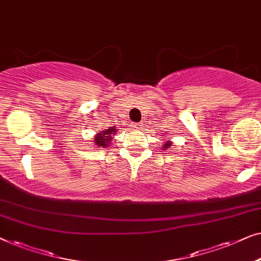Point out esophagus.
Listing matches in <instances>:
<instances>
[{
  "label": "esophagus",
  "instance_id": "esophagus-1",
  "mask_svg": "<svg viewBox=\"0 0 261 261\" xmlns=\"http://www.w3.org/2000/svg\"><path fill=\"white\" fill-rule=\"evenodd\" d=\"M132 127H134V129H136V130H137V129H141V125H139V124H132V125H131Z\"/></svg>",
  "mask_w": 261,
  "mask_h": 261
}]
</instances>
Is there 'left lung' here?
I'll use <instances>...</instances> for the list:
<instances>
[{"mask_svg": "<svg viewBox=\"0 0 261 261\" xmlns=\"http://www.w3.org/2000/svg\"><path fill=\"white\" fill-rule=\"evenodd\" d=\"M170 144H171V142L168 139V141L166 142V144H164V146H162V148H169V146H170Z\"/></svg>", "mask_w": 261, "mask_h": 261, "instance_id": "obj_1", "label": "left lung"}]
</instances>
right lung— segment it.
Segmentation results:
<instances>
[{
  "label": "right lung",
  "mask_w": 261,
  "mask_h": 261,
  "mask_svg": "<svg viewBox=\"0 0 261 261\" xmlns=\"http://www.w3.org/2000/svg\"><path fill=\"white\" fill-rule=\"evenodd\" d=\"M97 136L93 138V142L95 145L98 146H102V148H105V146H108V144L111 143V139H112V135L116 134V129L115 126H111L110 129L105 130V131H98L97 132Z\"/></svg>",
  "instance_id": "right-lung-1"
}]
</instances>
